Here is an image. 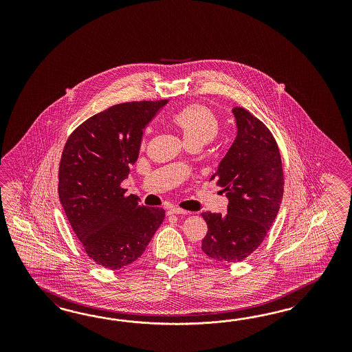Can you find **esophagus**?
Wrapping results in <instances>:
<instances>
[{
	"label": "esophagus",
	"mask_w": 352,
	"mask_h": 352,
	"mask_svg": "<svg viewBox=\"0 0 352 352\" xmlns=\"http://www.w3.org/2000/svg\"><path fill=\"white\" fill-rule=\"evenodd\" d=\"M168 214H184V215H187V214H190V212H187V210H183L181 208H177V206H171L168 209Z\"/></svg>",
	"instance_id": "1"
}]
</instances>
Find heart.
<instances>
[{
	"label": "heart",
	"mask_w": 352,
	"mask_h": 352,
	"mask_svg": "<svg viewBox=\"0 0 352 352\" xmlns=\"http://www.w3.org/2000/svg\"><path fill=\"white\" fill-rule=\"evenodd\" d=\"M171 121L181 130L186 146L206 144L212 142L219 131V120L215 112L210 107L201 103L183 107L173 116Z\"/></svg>",
	"instance_id": "b5f03b06"
}]
</instances>
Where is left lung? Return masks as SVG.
Segmentation results:
<instances>
[{
	"label": "left lung",
	"instance_id": "8db88e82",
	"mask_svg": "<svg viewBox=\"0 0 352 352\" xmlns=\"http://www.w3.org/2000/svg\"><path fill=\"white\" fill-rule=\"evenodd\" d=\"M237 135L212 175L228 197L227 214L204 212L208 234L204 253L236 263L250 256L266 237L284 193V171L276 140L266 125L243 107L232 109Z\"/></svg>",
	"mask_w": 352,
	"mask_h": 352
}]
</instances>
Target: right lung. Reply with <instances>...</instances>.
<instances>
[{"label": "right lung", "mask_w": 352, "mask_h": 352, "mask_svg": "<svg viewBox=\"0 0 352 352\" xmlns=\"http://www.w3.org/2000/svg\"><path fill=\"white\" fill-rule=\"evenodd\" d=\"M168 103L128 102L87 118L67 139L58 193L86 254L109 270L143 254L164 221L162 208L140 205L121 183L138 159L143 129Z\"/></svg>", "instance_id": "add662e5"}]
</instances>
